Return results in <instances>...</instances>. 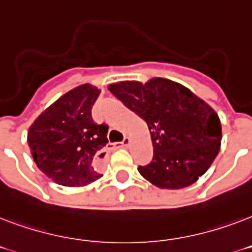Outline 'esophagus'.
Wrapping results in <instances>:
<instances>
[{"label":"esophagus","instance_id":"obj_1","mask_svg":"<svg viewBox=\"0 0 252 252\" xmlns=\"http://www.w3.org/2000/svg\"><path fill=\"white\" fill-rule=\"evenodd\" d=\"M130 144V140H129V137H124V140H123L122 142H119V144H115V146H116V148H126V146L129 145Z\"/></svg>","mask_w":252,"mask_h":252}]
</instances>
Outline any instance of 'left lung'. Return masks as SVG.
<instances>
[{"instance_id": "8db88e82", "label": "left lung", "mask_w": 252, "mask_h": 252, "mask_svg": "<svg viewBox=\"0 0 252 252\" xmlns=\"http://www.w3.org/2000/svg\"><path fill=\"white\" fill-rule=\"evenodd\" d=\"M108 90L144 119L153 144V161L138 172L158 188L191 186L215 161L222 130L217 112L183 85L166 78L146 84L123 81Z\"/></svg>"}]
</instances>
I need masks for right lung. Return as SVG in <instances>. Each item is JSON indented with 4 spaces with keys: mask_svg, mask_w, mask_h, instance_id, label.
<instances>
[{
    "mask_svg": "<svg viewBox=\"0 0 252 252\" xmlns=\"http://www.w3.org/2000/svg\"><path fill=\"white\" fill-rule=\"evenodd\" d=\"M100 90L81 85L57 99L27 132V142L36 166L55 183L84 187L100 178L99 162L108 142L106 124H95L91 108Z\"/></svg>",
    "mask_w": 252,
    "mask_h": 252,
    "instance_id": "right-lung-1",
    "label": "right lung"
}]
</instances>
